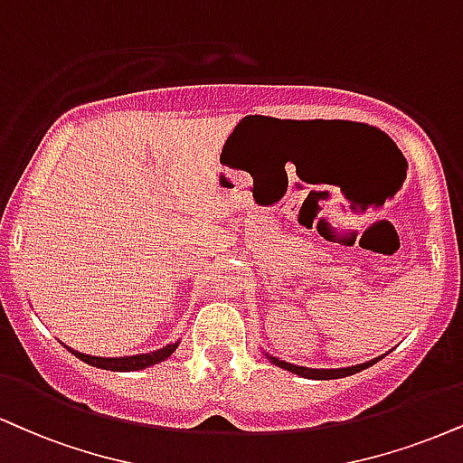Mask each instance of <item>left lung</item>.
Returning a JSON list of instances; mask_svg holds the SVG:
<instances>
[{"label":"left lung","instance_id":"obj_1","mask_svg":"<svg viewBox=\"0 0 463 463\" xmlns=\"http://www.w3.org/2000/svg\"><path fill=\"white\" fill-rule=\"evenodd\" d=\"M263 354L267 355V360L271 362V364L280 366V369L285 371H291L295 375L299 377H306V380H338V377H347V375H354V373H360L364 369H369L371 364H375L377 360H382L383 355H377V358H373L369 362H362V364H354V366H343V369H310V366H299V364H291V362H285L280 358H276V355L267 354L263 349Z\"/></svg>","mask_w":463,"mask_h":463}]
</instances>
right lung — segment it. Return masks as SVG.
<instances>
[{
  "label": "right lung",
  "mask_w": 463,
  "mask_h": 463,
  "mask_svg": "<svg viewBox=\"0 0 463 463\" xmlns=\"http://www.w3.org/2000/svg\"><path fill=\"white\" fill-rule=\"evenodd\" d=\"M178 343H181V341L168 343L165 347L155 349V352H148V354L118 355V358H103V355H90V354L75 352V349H71V347H66V349H69L71 354H75L81 362H86V364H90V366H97V369H105V371H142V369H148V366H153V364H159V362H164L165 358H170V355L176 352Z\"/></svg>",
  "instance_id": "obj_1"
}]
</instances>
